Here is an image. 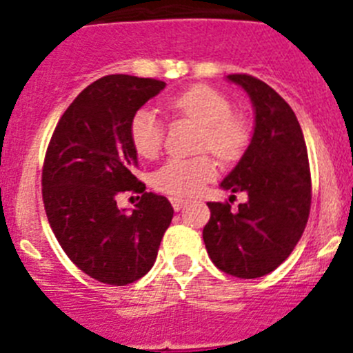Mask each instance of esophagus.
<instances>
[{"label": "esophagus", "instance_id": "34e87169", "mask_svg": "<svg viewBox=\"0 0 353 353\" xmlns=\"http://www.w3.org/2000/svg\"><path fill=\"white\" fill-rule=\"evenodd\" d=\"M171 205H173L174 210L179 212V210H182L183 207H185L187 199H182V198H176V196H173V198H171Z\"/></svg>", "mask_w": 353, "mask_h": 353}]
</instances>
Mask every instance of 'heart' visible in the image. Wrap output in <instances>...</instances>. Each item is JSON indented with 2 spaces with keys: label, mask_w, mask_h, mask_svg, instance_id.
<instances>
[{
  "label": "heart",
  "mask_w": 353,
  "mask_h": 353,
  "mask_svg": "<svg viewBox=\"0 0 353 353\" xmlns=\"http://www.w3.org/2000/svg\"><path fill=\"white\" fill-rule=\"evenodd\" d=\"M168 108L180 118H189L201 125L199 150H210L226 162L236 161L249 143V125L244 117L232 113V101L219 90L207 84H194L168 101ZM129 139L136 154L155 159L164 143V125L150 109H139L129 121ZM217 173L210 155L170 159L154 174L159 191L173 196H192L203 189Z\"/></svg>",
  "instance_id": "b5f03b06"
}]
</instances>
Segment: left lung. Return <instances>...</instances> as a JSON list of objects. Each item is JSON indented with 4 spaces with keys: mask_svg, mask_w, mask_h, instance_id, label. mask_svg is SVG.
Segmentation results:
<instances>
[{
    "mask_svg": "<svg viewBox=\"0 0 353 353\" xmlns=\"http://www.w3.org/2000/svg\"><path fill=\"white\" fill-rule=\"evenodd\" d=\"M254 105V134L235 170L221 182L248 192L233 212L228 203H207L203 228L208 256L217 269L242 279L276 270L292 254L307 224L311 171L299 120L276 90L249 74H230Z\"/></svg>",
    "mask_w": 353,
    "mask_h": 353,
    "instance_id": "1",
    "label": "left lung"
}]
</instances>
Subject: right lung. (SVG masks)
Listing matches in <instances>:
<instances>
[{"instance_id": "1", "label": "right lung", "mask_w": 353, "mask_h": 353, "mask_svg": "<svg viewBox=\"0 0 353 353\" xmlns=\"http://www.w3.org/2000/svg\"><path fill=\"white\" fill-rule=\"evenodd\" d=\"M166 83L113 74L97 79L61 114L42 168L48 221L72 263L84 274L125 286L152 269L173 207L164 196L145 192L134 174L138 154L129 139L132 114ZM139 192L130 214L116 198Z\"/></svg>"}]
</instances>
